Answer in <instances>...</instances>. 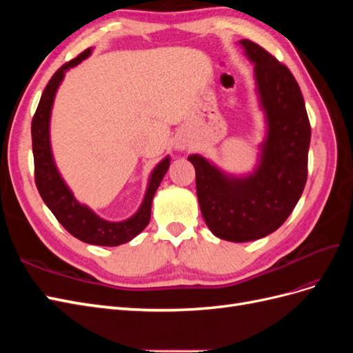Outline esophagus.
<instances>
[{"mask_svg":"<svg viewBox=\"0 0 353 353\" xmlns=\"http://www.w3.org/2000/svg\"><path fill=\"white\" fill-rule=\"evenodd\" d=\"M187 141H184V140H181V141H176L175 143V150H178V152H183V150H185L187 148Z\"/></svg>","mask_w":353,"mask_h":353,"instance_id":"esophagus-1","label":"esophagus"}]
</instances>
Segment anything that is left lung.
<instances>
[{
	"instance_id": "left-lung-1",
	"label": "left lung",
	"mask_w": 353,
	"mask_h": 353,
	"mask_svg": "<svg viewBox=\"0 0 353 353\" xmlns=\"http://www.w3.org/2000/svg\"><path fill=\"white\" fill-rule=\"evenodd\" d=\"M239 44L254 66V91L265 121L256 165L252 172L234 175L205 156H188L203 219L213 236L232 243L266 237L290 216L306 184L311 143L305 101L292 72L254 42Z\"/></svg>"
}]
</instances>
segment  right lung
I'll return each instance as SVG.
<instances>
[{
	"label": "right lung",
	"mask_w": 353,
	"mask_h": 353,
	"mask_svg": "<svg viewBox=\"0 0 353 353\" xmlns=\"http://www.w3.org/2000/svg\"><path fill=\"white\" fill-rule=\"evenodd\" d=\"M91 51L92 48L85 50L81 56L69 61L68 65L61 66L52 74V78L41 95L30 128L32 150H34L35 160V183L47 208L73 237L88 244L113 248V245L131 241L148 225L152 215L153 197L165 174L168 172L170 157L166 156L153 168L150 176H148L145 194L140 208L137 209L132 216L123 221L104 219L73 196V191L66 184V181L63 179L56 165L54 156H52L50 137L51 112L57 90L63 79H65L66 72L78 66L82 60L88 59L91 56Z\"/></svg>",
	"instance_id": "right-lung-1"
}]
</instances>
